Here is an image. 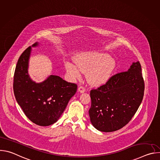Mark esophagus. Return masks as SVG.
<instances>
[{
    "label": "esophagus",
    "mask_w": 160,
    "mask_h": 160,
    "mask_svg": "<svg viewBox=\"0 0 160 160\" xmlns=\"http://www.w3.org/2000/svg\"><path fill=\"white\" fill-rule=\"evenodd\" d=\"M78 91L79 92H80V93H83L85 91V88L84 87H83V86H80L78 87Z\"/></svg>",
    "instance_id": "esophagus-1"
}]
</instances>
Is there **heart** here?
Returning a JSON list of instances; mask_svg holds the SVG:
<instances>
[{
    "label": "heart",
    "mask_w": 160,
    "mask_h": 160,
    "mask_svg": "<svg viewBox=\"0 0 160 160\" xmlns=\"http://www.w3.org/2000/svg\"><path fill=\"white\" fill-rule=\"evenodd\" d=\"M75 64L66 62L65 68L72 78H78L82 71L87 72L88 82L94 85H101L107 82L117 67L116 60L102 52H87L78 55Z\"/></svg>",
    "instance_id": "heart-1"
}]
</instances>
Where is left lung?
Returning <instances> with one entry per match:
<instances>
[{"instance_id":"left-lung-1","label":"left lung","mask_w":160,"mask_h":160,"mask_svg":"<svg viewBox=\"0 0 160 160\" xmlns=\"http://www.w3.org/2000/svg\"><path fill=\"white\" fill-rule=\"evenodd\" d=\"M144 92L141 64L132 62L127 72L113 75L105 85L90 90L91 123L104 132L122 128L138 111Z\"/></svg>"}]
</instances>
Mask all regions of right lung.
I'll return each instance as SVG.
<instances>
[{
  "label": "right lung",
  "mask_w": 160,
  "mask_h": 160,
  "mask_svg": "<svg viewBox=\"0 0 160 160\" xmlns=\"http://www.w3.org/2000/svg\"><path fill=\"white\" fill-rule=\"evenodd\" d=\"M38 45L36 42L32 47ZM32 47L22 52L18 61L14 75V93L30 120L40 126H49L59 120L76 93L77 85L53 75L40 83L33 81L28 74Z\"/></svg>",
  "instance_id": "add662e5"
}]
</instances>
